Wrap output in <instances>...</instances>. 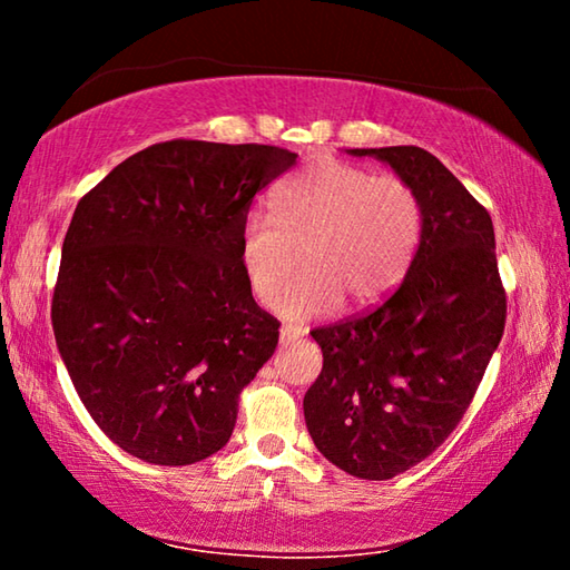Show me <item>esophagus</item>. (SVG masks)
Wrapping results in <instances>:
<instances>
[{
  "instance_id": "34e87169",
  "label": "esophagus",
  "mask_w": 570,
  "mask_h": 570,
  "mask_svg": "<svg viewBox=\"0 0 570 570\" xmlns=\"http://www.w3.org/2000/svg\"><path fill=\"white\" fill-rule=\"evenodd\" d=\"M298 336H304L302 330H296V326H282V332H278V342H282V346H288L292 342H296Z\"/></svg>"
}]
</instances>
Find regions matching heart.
I'll return each instance as SVG.
<instances>
[{"label":"heart","instance_id":"obj_1","mask_svg":"<svg viewBox=\"0 0 570 570\" xmlns=\"http://www.w3.org/2000/svg\"><path fill=\"white\" fill-rule=\"evenodd\" d=\"M422 228L420 200L400 178H374L352 163L322 158L274 193V216L250 210L238 256L250 292L272 304L304 248V268L276 302L292 322L332 312L346 298L366 306L400 282Z\"/></svg>","mask_w":570,"mask_h":570}]
</instances>
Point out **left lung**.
I'll return each instance as SVG.
<instances>
[{
    "instance_id": "obj_1",
    "label": "left lung",
    "mask_w": 570,
    "mask_h": 570,
    "mask_svg": "<svg viewBox=\"0 0 570 570\" xmlns=\"http://www.w3.org/2000/svg\"><path fill=\"white\" fill-rule=\"evenodd\" d=\"M420 200L407 274L374 312L314 330L324 366L304 394L316 450L362 480H390L432 455L465 414L505 330L490 214L414 146L352 148Z\"/></svg>"
}]
</instances>
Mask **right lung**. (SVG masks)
<instances>
[{"mask_svg": "<svg viewBox=\"0 0 570 570\" xmlns=\"http://www.w3.org/2000/svg\"><path fill=\"white\" fill-rule=\"evenodd\" d=\"M296 158L254 142L168 140L77 204L52 330L85 410L132 458L193 465L234 432L240 390L278 344V322L240 266V226Z\"/></svg>", "mask_w": 570, "mask_h": 570, "instance_id": "right-lung-1", "label": "right lung"}]
</instances>
